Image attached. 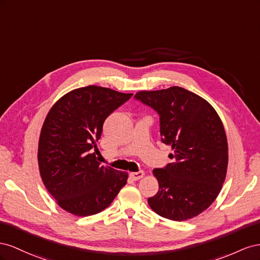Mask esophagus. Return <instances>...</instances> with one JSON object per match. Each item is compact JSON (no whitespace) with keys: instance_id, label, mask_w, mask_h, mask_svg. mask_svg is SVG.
I'll list each match as a JSON object with an SVG mask.
<instances>
[{"instance_id":"esophagus-1","label":"esophagus","mask_w":260,"mask_h":260,"mask_svg":"<svg viewBox=\"0 0 260 260\" xmlns=\"http://www.w3.org/2000/svg\"><path fill=\"white\" fill-rule=\"evenodd\" d=\"M145 175L144 171H138V172H132L129 173V177L133 181H137L139 179H142V177Z\"/></svg>"}]
</instances>
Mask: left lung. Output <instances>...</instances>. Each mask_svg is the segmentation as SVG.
Segmentation results:
<instances>
[{
    "instance_id": "8db88e82",
    "label": "left lung",
    "mask_w": 260,
    "mask_h": 260,
    "mask_svg": "<svg viewBox=\"0 0 260 260\" xmlns=\"http://www.w3.org/2000/svg\"><path fill=\"white\" fill-rule=\"evenodd\" d=\"M135 99L160 116L163 144L171 145L174 162L154 169L159 190L148 198L159 216L184 221L198 216L214 202L225 180L228 140L210 103L182 87L139 91Z\"/></svg>"
}]
</instances>
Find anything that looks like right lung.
<instances>
[{
    "label": "right lung",
    "instance_id": "1",
    "mask_svg": "<svg viewBox=\"0 0 260 260\" xmlns=\"http://www.w3.org/2000/svg\"><path fill=\"white\" fill-rule=\"evenodd\" d=\"M132 95L88 86L64 94L49 111L39 138L40 175L68 212L86 217L105 210L127 182V173L101 166L92 150H98L106 118Z\"/></svg>",
    "mask_w": 260,
    "mask_h": 260
}]
</instances>
